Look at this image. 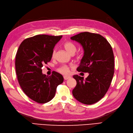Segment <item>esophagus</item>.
I'll return each instance as SVG.
<instances>
[{
    "label": "esophagus",
    "mask_w": 133,
    "mask_h": 133,
    "mask_svg": "<svg viewBox=\"0 0 133 133\" xmlns=\"http://www.w3.org/2000/svg\"><path fill=\"white\" fill-rule=\"evenodd\" d=\"M70 78H71V77H70V76H64V78L65 80H67V79H68Z\"/></svg>",
    "instance_id": "esophagus-1"
}]
</instances>
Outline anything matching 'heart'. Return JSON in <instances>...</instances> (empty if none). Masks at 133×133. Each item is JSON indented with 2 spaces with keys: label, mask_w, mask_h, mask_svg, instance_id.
I'll return each mask as SVG.
<instances>
[{
  "label": "heart",
  "mask_w": 133,
  "mask_h": 133,
  "mask_svg": "<svg viewBox=\"0 0 133 133\" xmlns=\"http://www.w3.org/2000/svg\"><path fill=\"white\" fill-rule=\"evenodd\" d=\"M64 48L70 54L73 55L76 51V46L71 42H66L64 44ZM56 55V50L54 49L52 52V57H54ZM57 71L63 75H67L69 72V67L66 65H62L57 69Z\"/></svg>",
  "instance_id": "heart-1"
}]
</instances>
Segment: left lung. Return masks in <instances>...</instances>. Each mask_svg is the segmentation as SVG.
Wrapping results in <instances>:
<instances>
[{
  "label": "left lung",
  "mask_w": 133,
  "mask_h": 133,
  "mask_svg": "<svg viewBox=\"0 0 133 133\" xmlns=\"http://www.w3.org/2000/svg\"><path fill=\"white\" fill-rule=\"evenodd\" d=\"M84 48L78 72L89 73L84 77L74 75L77 82L72 91L75 98L82 104L91 105L99 101L108 91L114 72V58L111 46L101 35L81 32L70 37Z\"/></svg>",
  "instance_id": "obj_1"
}]
</instances>
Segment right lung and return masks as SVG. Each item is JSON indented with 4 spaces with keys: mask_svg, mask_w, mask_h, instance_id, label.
<instances>
[{
    "mask_svg": "<svg viewBox=\"0 0 133 133\" xmlns=\"http://www.w3.org/2000/svg\"><path fill=\"white\" fill-rule=\"evenodd\" d=\"M63 36L38 35L23 40L17 50L15 69L20 87L29 98L45 104L55 97L57 87L64 78L54 71L43 75L42 68L51 61L56 44Z\"/></svg>",
    "mask_w": 133,
    "mask_h": 133,
    "instance_id": "1",
    "label": "right lung"
}]
</instances>
